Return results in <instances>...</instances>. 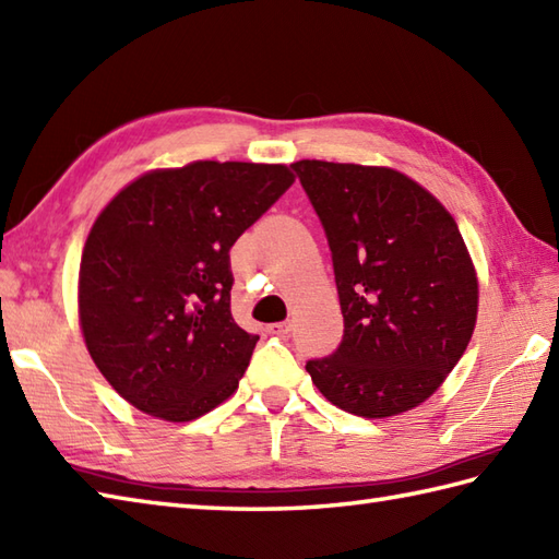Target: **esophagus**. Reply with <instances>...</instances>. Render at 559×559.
<instances>
[{"label": "esophagus", "mask_w": 559, "mask_h": 559, "mask_svg": "<svg viewBox=\"0 0 559 559\" xmlns=\"http://www.w3.org/2000/svg\"><path fill=\"white\" fill-rule=\"evenodd\" d=\"M269 334H276V336H288V334H290V322H278V324H271V326H269Z\"/></svg>", "instance_id": "obj_1"}]
</instances>
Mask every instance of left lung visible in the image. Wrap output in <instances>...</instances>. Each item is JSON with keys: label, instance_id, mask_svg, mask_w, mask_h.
<instances>
[{"label": "left lung", "instance_id": "left-lung-1", "mask_svg": "<svg viewBox=\"0 0 559 559\" xmlns=\"http://www.w3.org/2000/svg\"><path fill=\"white\" fill-rule=\"evenodd\" d=\"M324 225L343 341L305 367L341 411L391 418L430 399L466 350L478 273L454 216L394 168L293 163Z\"/></svg>", "mask_w": 559, "mask_h": 559}]
</instances>
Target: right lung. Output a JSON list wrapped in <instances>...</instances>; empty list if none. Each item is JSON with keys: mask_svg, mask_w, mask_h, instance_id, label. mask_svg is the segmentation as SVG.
Listing matches in <instances>:
<instances>
[{"mask_svg": "<svg viewBox=\"0 0 559 559\" xmlns=\"http://www.w3.org/2000/svg\"><path fill=\"white\" fill-rule=\"evenodd\" d=\"M293 182L281 163L194 160L139 175L98 213L79 324L127 403L189 423L235 394L259 336L230 314V247Z\"/></svg>", "mask_w": 559, "mask_h": 559, "instance_id": "right-lung-1", "label": "right lung"}]
</instances>
